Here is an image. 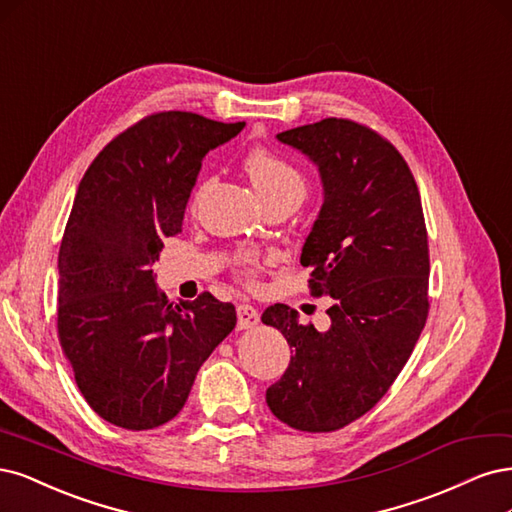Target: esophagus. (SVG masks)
Masks as SVG:
<instances>
[{
    "mask_svg": "<svg viewBox=\"0 0 512 512\" xmlns=\"http://www.w3.org/2000/svg\"><path fill=\"white\" fill-rule=\"evenodd\" d=\"M236 317H238V329H249L259 323V312L251 304H238L236 306Z\"/></svg>",
    "mask_w": 512,
    "mask_h": 512,
    "instance_id": "1",
    "label": "esophagus"
}]
</instances>
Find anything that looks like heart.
Wrapping results in <instances>:
<instances>
[{
  "label": "heart",
  "instance_id": "obj_1",
  "mask_svg": "<svg viewBox=\"0 0 512 512\" xmlns=\"http://www.w3.org/2000/svg\"><path fill=\"white\" fill-rule=\"evenodd\" d=\"M244 170L249 174L263 204H270L285 195H302L304 191V178L300 170L283 155L272 151V148H253V151L244 157ZM204 189L206 183H200L195 187L191 195V210H195L197 204H200ZM263 268H266V259L255 253H246L236 263V274L246 285H253Z\"/></svg>",
  "mask_w": 512,
  "mask_h": 512
}]
</instances>
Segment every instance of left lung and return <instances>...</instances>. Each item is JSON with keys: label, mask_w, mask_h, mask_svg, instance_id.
Masks as SVG:
<instances>
[{"label": "left lung", "mask_w": 512, "mask_h": 512, "mask_svg": "<svg viewBox=\"0 0 512 512\" xmlns=\"http://www.w3.org/2000/svg\"><path fill=\"white\" fill-rule=\"evenodd\" d=\"M319 166L323 206L302 266L310 295L334 298L327 332L274 304L261 315L291 346L268 391L274 417L300 432H336L389 391L430 312V246L421 195L408 163L387 138L351 119L329 117L278 134Z\"/></svg>", "instance_id": "left-lung-1"}]
</instances>
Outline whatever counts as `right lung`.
I'll return each mask as SVG.
<instances>
[{
  "instance_id": "obj_1",
  "label": "right lung",
  "mask_w": 512,
  "mask_h": 512,
  "mask_svg": "<svg viewBox=\"0 0 512 512\" xmlns=\"http://www.w3.org/2000/svg\"><path fill=\"white\" fill-rule=\"evenodd\" d=\"M244 123L166 110L112 138L82 176L59 249L57 336L82 398L104 421L153 430L183 410L197 370L236 327L208 291L168 302L153 276L183 232L202 159Z\"/></svg>"
}]
</instances>
